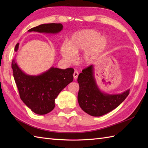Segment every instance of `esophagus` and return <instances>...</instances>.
Returning <instances> with one entry per match:
<instances>
[{
  "label": "esophagus",
  "mask_w": 148,
  "mask_h": 148,
  "mask_svg": "<svg viewBox=\"0 0 148 148\" xmlns=\"http://www.w3.org/2000/svg\"><path fill=\"white\" fill-rule=\"evenodd\" d=\"M78 74H79V73H78V72L77 71H75L74 74H73V76H74V79H76L77 77H78Z\"/></svg>",
  "instance_id": "esophagus-1"
}]
</instances>
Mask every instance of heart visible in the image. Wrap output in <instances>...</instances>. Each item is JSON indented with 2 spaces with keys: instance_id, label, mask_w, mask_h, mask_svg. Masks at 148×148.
Here are the masks:
<instances>
[{
  "instance_id": "1",
  "label": "heart",
  "mask_w": 148,
  "mask_h": 148,
  "mask_svg": "<svg viewBox=\"0 0 148 148\" xmlns=\"http://www.w3.org/2000/svg\"><path fill=\"white\" fill-rule=\"evenodd\" d=\"M109 40L93 29L84 30L73 34L68 43L61 46L60 53L66 61L74 62L81 53L87 51L82 58L85 65L92 64L109 47Z\"/></svg>"
}]
</instances>
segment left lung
Listing matches in <instances>:
<instances>
[{"mask_svg":"<svg viewBox=\"0 0 148 148\" xmlns=\"http://www.w3.org/2000/svg\"><path fill=\"white\" fill-rule=\"evenodd\" d=\"M94 66L91 65L78 76L79 85L77 100L83 111L92 116H101L111 112L124 101L130 90L121 94L110 95L102 92L94 77Z\"/></svg>","mask_w":148,"mask_h":148,"instance_id":"8db88e82","label":"left lung"}]
</instances>
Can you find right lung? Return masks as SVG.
Listing matches in <instances>:
<instances>
[{"label":"right lung","instance_id":"obj_1","mask_svg":"<svg viewBox=\"0 0 148 148\" xmlns=\"http://www.w3.org/2000/svg\"><path fill=\"white\" fill-rule=\"evenodd\" d=\"M63 29L61 23H46L32 28L29 32L57 34ZM19 43L14 51H17ZM11 67L20 99L28 108L37 114H46L55 108V100L60 92L73 81L74 69L51 67L38 76L26 74L19 68L15 60Z\"/></svg>","mask_w":148,"mask_h":148}]
</instances>
